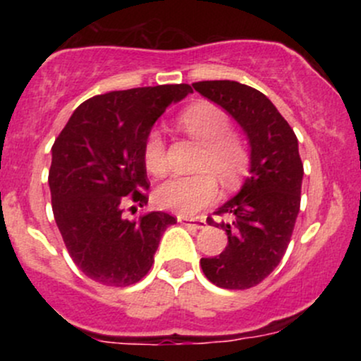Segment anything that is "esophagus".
<instances>
[{"instance_id":"esophagus-1","label":"esophagus","mask_w":361,"mask_h":361,"mask_svg":"<svg viewBox=\"0 0 361 361\" xmlns=\"http://www.w3.org/2000/svg\"><path fill=\"white\" fill-rule=\"evenodd\" d=\"M176 219H178V222L188 224V226L195 227V229H204L205 224H207L205 219H202V217H188V215H183V214H178Z\"/></svg>"}]
</instances>
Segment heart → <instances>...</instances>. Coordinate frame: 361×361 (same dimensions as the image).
Instances as JSON below:
<instances>
[{"label":"heart","mask_w":361,"mask_h":361,"mask_svg":"<svg viewBox=\"0 0 361 361\" xmlns=\"http://www.w3.org/2000/svg\"><path fill=\"white\" fill-rule=\"evenodd\" d=\"M178 126L202 146L197 169L188 176H173L156 190L154 200L161 209L195 214L217 198L219 180L234 188L251 166V154L244 140L233 134V122L226 110L210 102H198L178 117ZM144 166L151 175L163 176L168 169L164 139L159 130L147 132L142 144Z\"/></svg>","instance_id":"1"}]
</instances>
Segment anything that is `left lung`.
Wrapping results in <instances>:
<instances>
[{"label":"left lung","instance_id":"obj_1","mask_svg":"<svg viewBox=\"0 0 361 361\" xmlns=\"http://www.w3.org/2000/svg\"><path fill=\"white\" fill-rule=\"evenodd\" d=\"M192 86L243 127L251 146V176L241 192L214 212L227 221L207 219L226 231L227 246L219 256L202 258V271L221 288H251L279 267L295 227L304 176L299 142L261 91L227 80Z\"/></svg>","mask_w":361,"mask_h":361}]
</instances>
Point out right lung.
Instances as JSON below:
<instances>
[{
    "label": "right lung",
    "instance_id": "1",
    "mask_svg": "<svg viewBox=\"0 0 361 361\" xmlns=\"http://www.w3.org/2000/svg\"><path fill=\"white\" fill-rule=\"evenodd\" d=\"M190 85L110 91L82 102L52 146V212L76 267L106 287H128L147 275L173 215L127 219L128 204H147L142 144L171 102Z\"/></svg>",
    "mask_w": 361,
    "mask_h": 361
}]
</instances>
